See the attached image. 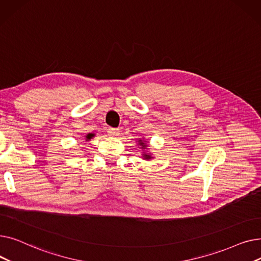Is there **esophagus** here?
Returning a JSON list of instances; mask_svg holds the SVG:
<instances>
[{
  "instance_id": "obj_1",
  "label": "esophagus",
  "mask_w": 261,
  "mask_h": 261,
  "mask_svg": "<svg viewBox=\"0 0 261 261\" xmlns=\"http://www.w3.org/2000/svg\"><path fill=\"white\" fill-rule=\"evenodd\" d=\"M108 134L110 136H113V138H115V136L119 135V130L115 129V128H109L108 129Z\"/></svg>"
}]
</instances>
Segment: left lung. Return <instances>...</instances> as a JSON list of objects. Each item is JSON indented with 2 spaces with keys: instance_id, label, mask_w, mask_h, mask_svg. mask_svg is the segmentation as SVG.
Masks as SVG:
<instances>
[{
  "instance_id": "obj_1",
  "label": "left lung",
  "mask_w": 261,
  "mask_h": 261,
  "mask_svg": "<svg viewBox=\"0 0 261 261\" xmlns=\"http://www.w3.org/2000/svg\"><path fill=\"white\" fill-rule=\"evenodd\" d=\"M139 142H140V144L142 145V147H143V148H145V147H146L145 143H143V141H142V140H140ZM144 156H145V159H151V156H150L149 154H144Z\"/></svg>"
}]
</instances>
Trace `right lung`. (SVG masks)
Segmentation results:
<instances>
[{
    "instance_id": "obj_1",
    "label": "right lung",
    "mask_w": 261,
    "mask_h": 261,
    "mask_svg": "<svg viewBox=\"0 0 261 261\" xmlns=\"http://www.w3.org/2000/svg\"><path fill=\"white\" fill-rule=\"evenodd\" d=\"M93 136H94V134H92V133L88 134V135H87V140H90L91 138H93Z\"/></svg>"
}]
</instances>
